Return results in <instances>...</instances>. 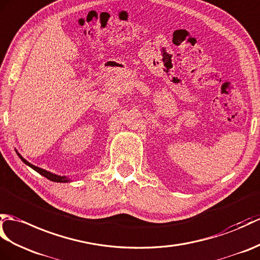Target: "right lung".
I'll use <instances>...</instances> for the list:
<instances>
[{"instance_id": "1", "label": "right lung", "mask_w": 260, "mask_h": 260, "mask_svg": "<svg viewBox=\"0 0 260 260\" xmlns=\"http://www.w3.org/2000/svg\"><path fill=\"white\" fill-rule=\"evenodd\" d=\"M20 156V158L22 159V161L24 162V164H26V165H28L29 167L31 168H33L34 171H36L38 172L39 174H41L42 176H44V177H46L47 179H50V180H52V182H56V183H66V182H70V179L68 178V177H65V176H58V175H55V174H52V173H50V172H47V171H45V170H42V168H40V167H36V166H34V165H32L31 162H28L27 160H25L24 159L22 156L20 155V154H17Z\"/></svg>"}]
</instances>
